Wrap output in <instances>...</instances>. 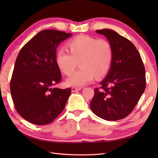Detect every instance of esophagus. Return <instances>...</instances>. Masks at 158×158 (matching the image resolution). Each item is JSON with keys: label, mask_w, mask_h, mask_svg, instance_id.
<instances>
[{"label": "esophagus", "mask_w": 158, "mask_h": 158, "mask_svg": "<svg viewBox=\"0 0 158 158\" xmlns=\"http://www.w3.org/2000/svg\"><path fill=\"white\" fill-rule=\"evenodd\" d=\"M81 89V88H76V87H73V88H71V91H72V92H75L77 91H79V90H80Z\"/></svg>", "instance_id": "1"}]
</instances>
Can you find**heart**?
Wrapping results in <instances>:
<instances>
[{
    "instance_id": "obj_1",
    "label": "heart",
    "mask_w": 158,
    "mask_h": 158,
    "mask_svg": "<svg viewBox=\"0 0 158 158\" xmlns=\"http://www.w3.org/2000/svg\"><path fill=\"white\" fill-rule=\"evenodd\" d=\"M69 52L60 49L56 56L59 69L70 75L80 62L81 69L66 80L70 86H83L101 78L110 70L113 61V49L105 39H97L88 35H79L68 43Z\"/></svg>"
}]
</instances>
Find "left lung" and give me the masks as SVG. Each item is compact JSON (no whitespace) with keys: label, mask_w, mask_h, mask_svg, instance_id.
<instances>
[{"label":"left lung","mask_w":158,"mask_h":158,"mask_svg":"<svg viewBox=\"0 0 158 158\" xmlns=\"http://www.w3.org/2000/svg\"><path fill=\"white\" fill-rule=\"evenodd\" d=\"M109 40L113 49L109 71L94 89L90 109L96 115L107 121L127 117L135 109L146 88L145 69L136 47L113 30L96 31Z\"/></svg>","instance_id":"obj_1"}]
</instances>
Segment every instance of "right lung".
I'll list each match as a JSON object with an SVG mask.
<instances>
[{
    "instance_id": "add662e5",
    "label": "right lung",
    "mask_w": 158,
    "mask_h": 158,
    "mask_svg": "<svg viewBox=\"0 0 158 158\" xmlns=\"http://www.w3.org/2000/svg\"><path fill=\"white\" fill-rule=\"evenodd\" d=\"M72 34L44 30L20 50L13 69L10 89L16 110L35 125L52 122L65 107L71 89L53 88L61 81L56 49Z\"/></svg>"
}]
</instances>
